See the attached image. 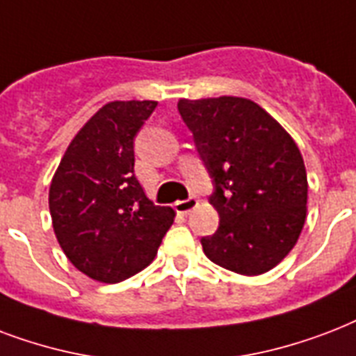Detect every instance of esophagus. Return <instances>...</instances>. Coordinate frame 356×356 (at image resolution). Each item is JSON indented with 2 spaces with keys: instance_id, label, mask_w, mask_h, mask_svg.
<instances>
[{
  "instance_id": "obj_1",
  "label": "esophagus",
  "mask_w": 356,
  "mask_h": 356,
  "mask_svg": "<svg viewBox=\"0 0 356 356\" xmlns=\"http://www.w3.org/2000/svg\"><path fill=\"white\" fill-rule=\"evenodd\" d=\"M198 206L197 198H186V200H178L175 202V209L176 213H180V216H187L191 209H195Z\"/></svg>"
}]
</instances>
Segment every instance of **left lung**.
Instances as JSON below:
<instances>
[{
	"label": "left lung",
	"instance_id": "1",
	"mask_svg": "<svg viewBox=\"0 0 356 356\" xmlns=\"http://www.w3.org/2000/svg\"><path fill=\"white\" fill-rule=\"evenodd\" d=\"M178 111L216 186L209 204L219 228L200 239L204 254L239 275L267 273L290 254L307 219V169L296 140L247 98H181Z\"/></svg>",
	"mask_w": 356,
	"mask_h": 356
}]
</instances>
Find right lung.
<instances>
[{
    "label": "right lung",
    "mask_w": 356,
    "mask_h": 356,
    "mask_svg": "<svg viewBox=\"0 0 356 356\" xmlns=\"http://www.w3.org/2000/svg\"><path fill=\"white\" fill-rule=\"evenodd\" d=\"M158 106L117 100L100 107L70 140L49 186L55 238L92 280L122 282L150 266L175 221L134 175V137Z\"/></svg>",
    "instance_id": "1"
}]
</instances>
